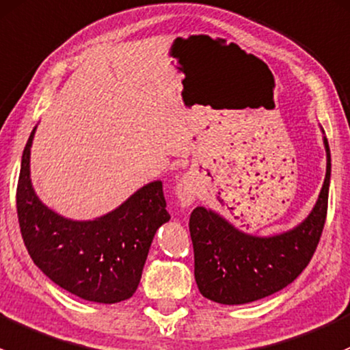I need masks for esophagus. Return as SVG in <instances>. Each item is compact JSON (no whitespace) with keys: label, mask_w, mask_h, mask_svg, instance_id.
Returning a JSON list of instances; mask_svg holds the SVG:
<instances>
[{"label":"esophagus","mask_w":350,"mask_h":350,"mask_svg":"<svg viewBox=\"0 0 350 350\" xmlns=\"http://www.w3.org/2000/svg\"><path fill=\"white\" fill-rule=\"evenodd\" d=\"M176 199H178L182 207H189L196 202L197 197V189H196V183H193V178L190 175H183L180 178V182L176 183Z\"/></svg>","instance_id":"obj_1"}]
</instances>
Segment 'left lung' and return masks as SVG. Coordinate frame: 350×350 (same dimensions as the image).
<instances>
[{
    "instance_id": "left-lung-1",
    "label": "left lung",
    "mask_w": 350,
    "mask_h": 350,
    "mask_svg": "<svg viewBox=\"0 0 350 350\" xmlns=\"http://www.w3.org/2000/svg\"><path fill=\"white\" fill-rule=\"evenodd\" d=\"M319 200L301 224L283 234L258 237L243 232L205 207L193 208L189 229L196 259V282L205 298L243 305L283 290L300 276L319 246L327 217L330 150Z\"/></svg>"
}]
</instances>
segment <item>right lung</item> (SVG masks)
I'll use <instances>...</instances> for the list:
<instances>
[{"label": "right lung", "mask_w": 350, "mask_h": 350, "mask_svg": "<svg viewBox=\"0 0 350 350\" xmlns=\"http://www.w3.org/2000/svg\"><path fill=\"white\" fill-rule=\"evenodd\" d=\"M21 157L16 211L21 237L35 265L60 288L97 304L128 300L138 288L151 241L170 221L160 180L94 221H70L50 211L30 180V146Z\"/></svg>", "instance_id": "right-lung-1"}]
</instances>
